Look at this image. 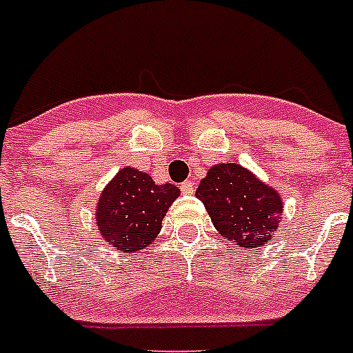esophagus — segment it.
Wrapping results in <instances>:
<instances>
[{"label":"esophagus","instance_id":"esophagus-1","mask_svg":"<svg viewBox=\"0 0 353 353\" xmlns=\"http://www.w3.org/2000/svg\"><path fill=\"white\" fill-rule=\"evenodd\" d=\"M181 194H185V196H190V194H194V183L192 181L181 183Z\"/></svg>","mask_w":353,"mask_h":353}]
</instances>
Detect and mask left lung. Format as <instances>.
Listing matches in <instances>:
<instances>
[{"mask_svg": "<svg viewBox=\"0 0 353 353\" xmlns=\"http://www.w3.org/2000/svg\"><path fill=\"white\" fill-rule=\"evenodd\" d=\"M196 196L226 241L256 248L276 237L283 214L279 194L241 165L212 167Z\"/></svg>", "mask_w": 353, "mask_h": 353, "instance_id": "1", "label": "left lung"}]
</instances>
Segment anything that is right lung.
<instances>
[{
	"label": "right lung",
	"instance_id": "right-lung-1",
	"mask_svg": "<svg viewBox=\"0 0 353 353\" xmlns=\"http://www.w3.org/2000/svg\"><path fill=\"white\" fill-rule=\"evenodd\" d=\"M179 188L156 185L148 174L123 168L108 183L97 203V228L119 252L141 250L161 230V221Z\"/></svg>",
	"mask_w": 353,
	"mask_h": 353
}]
</instances>
